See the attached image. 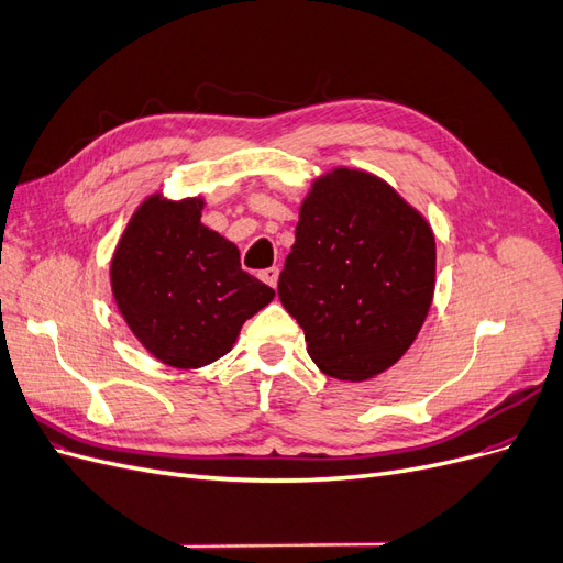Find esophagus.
<instances>
[{
	"label": "esophagus",
	"instance_id": "esophagus-1",
	"mask_svg": "<svg viewBox=\"0 0 563 563\" xmlns=\"http://www.w3.org/2000/svg\"><path fill=\"white\" fill-rule=\"evenodd\" d=\"M261 279H263L265 284H269L272 288H275L277 282H279V267H267V269H263V272H261Z\"/></svg>",
	"mask_w": 563,
	"mask_h": 563
}]
</instances>
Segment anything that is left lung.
<instances>
[{
  "mask_svg": "<svg viewBox=\"0 0 563 563\" xmlns=\"http://www.w3.org/2000/svg\"><path fill=\"white\" fill-rule=\"evenodd\" d=\"M437 246L428 220L383 178L333 168L300 203L279 300L312 362L362 383L397 364L430 312Z\"/></svg>",
  "mask_w": 563,
  "mask_h": 563,
  "instance_id": "obj_1",
  "label": "left lung"
}]
</instances>
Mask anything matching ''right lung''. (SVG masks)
<instances>
[{
    "instance_id": "1",
    "label": "right lung",
    "mask_w": 563,
    "mask_h": 563,
    "mask_svg": "<svg viewBox=\"0 0 563 563\" xmlns=\"http://www.w3.org/2000/svg\"><path fill=\"white\" fill-rule=\"evenodd\" d=\"M201 197H147L119 240L110 284L141 345L174 368L228 354L275 291L242 269L240 249L201 223Z\"/></svg>"
}]
</instances>
